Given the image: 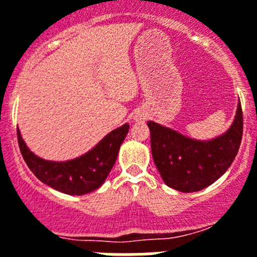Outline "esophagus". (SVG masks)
<instances>
[{
	"mask_svg": "<svg viewBox=\"0 0 257 257\" xmlns=\"http://www.w3.org/2000/svg\"><path fill=\"white\" fill-rule=\"evenodd\" d=\"M141 119H145V116H142V115L136 116V120H141Z\"/></svg>",
	"mask_w": 257,
	"mask_h": 257,
	"instance_id": "1",
	"label": "esophagus"
}]
</instances>
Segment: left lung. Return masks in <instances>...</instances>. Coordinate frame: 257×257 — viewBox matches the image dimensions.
Instances as JSON below:
<instances>
[{"mask_svg": "<svg viewBox=\"0 0 257 257\" xmlns=\"http://www.w3.org/2000/svg\"><path fill=\"white\" fill-rule=\"evenodd\" d=\"M151 153L163 181L182 193H194L221 177L235 159L243 135L240 101L231 126L224 135L196 141L158 122L147 121Z\"/></svg>", "mask_w": 257, "mask_h": 257, "instance_id": "1", "label": "left lung"}]
</instances>
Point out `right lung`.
Here are the masks:
<instances>
[{
    "label": "right lung",
    "mask_w": 257,
    "mask_h": 257,
    "mask_svg": "<svg viewBox=\"0 0 257 257\" xmlns=\"http://www.w3.org/2000/svg\"><path fill=\"white\" fill-rule=\"evenodd\" d=\"M129 124L110 132L90 151L67 162H51L39 158L27 147L18 129V142L24 162L40 181L70 195H82L101 186L112 169Z\"/></svg>",
    "instance_id": "add662e5"
}]
</instances>
